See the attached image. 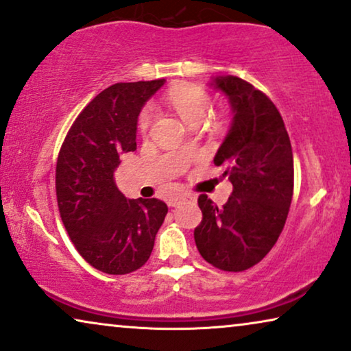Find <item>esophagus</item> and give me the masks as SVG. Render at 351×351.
<instances>
[{
  "mask_svg": "<svg viewBox=\"0 0 351 351\" xmlns=\"http://www.w3.org/2000/svg\"><path fill=\"white\" fill-rule=\"evenodd\" d=\"M191 199H193V196H191V195H186V193L177 195L169 201V206H174V208H176V206H180L182 203H185V201H191Z\"/></svg>",
  "mask_w": 351,
  "mask_h": 351,
  "instance_id": "34e87169",
  "label": "esophagus"
}]
</instances>
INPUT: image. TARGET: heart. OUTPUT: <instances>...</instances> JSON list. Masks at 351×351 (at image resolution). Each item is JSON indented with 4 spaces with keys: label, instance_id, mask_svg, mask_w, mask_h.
<instances>
[{
    "label": "heart",
    "instance_id": "1",
    "mask_svg": "<svg viewBox=\"0 0 351 351\" xmlns=\"http://www.w3.org/2000/svg\"><path fill=\"white\" fill-rule=\"evenodd\" d=\"M167 102L176 110L177 114L189 124L190 128L199 126L208 118L210 110V100L206 90L193 84H182L171 89L167 94ZM153 118V110L145 108L138 118L141 131H147ZM186 147V145H185Z\"/></svg>",
    "mask_w": 351,
    "mask_h": 351
}]
</instances>
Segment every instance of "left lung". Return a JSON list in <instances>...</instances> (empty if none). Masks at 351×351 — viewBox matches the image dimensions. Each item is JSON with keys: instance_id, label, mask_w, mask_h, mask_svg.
I'll return each mask as SVG.
<instances>
[{"instance_id": "1", "label": "left lung", "mask_w": 351, "mask_h": 351, "mask_svg": "<svg viewBox=\"0 0 351 351\" xmlns=\"http://www.w3.org/2000/svg\"><path fill=\"white\" fill-rule=\"evenodd\" d=\"M227 95L232 124L214 156L227 166L233 191L217 208L198 198L203 220L195 228L196 247L206 262L225 271H243L270 252L285 227L294 190L291 141L280 112L265 94L238 76L209 83Z\"/></svg>"}]
</instances>
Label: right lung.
I'll return each mask as SVG.
<instances>
[{"instance_id": "right-lung-1", "label": "right lung", "mask_w": 351, "mask_h": 351, "mask_svg": "<svg viewBox=\"0 0 351 351\" xmlns=\"http://www.w3.org/2000/svg\"><path fill=\"white\" fill-rule=\"evenodd\" d=\"M166 80L117 83L86 105L62 143L56 167L60 217L76 251L108 275L136 271L148 261L167 206L128 199L114 182L123 153L137 148L143 105Z\"/></svg>"}]
</instances>
